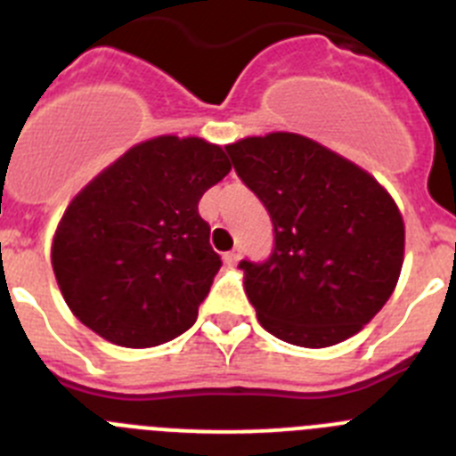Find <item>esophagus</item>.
<instances>
[{
    "label": "esophagus",
    "instance_id": "esophagus-1",
    "mask_svg": "<svg viewBox=\"0 0 456 456\" xmlns=\"http://www.w3.org/2000/svg\"><path fill=\"white\" fill-rule=\"evenodd\" d=\"M224 262L228 266H235L237 262H240V250H228V253L224 256Z\"/></svg>",
    "mask_w": 456,
    "mask_h": 456
}]
</instances>
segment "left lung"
<instances>
[{"mask_svg":"<svg viewBox=\"0 0 456 456\" xmlns=\"http://www.w3.org/2000/svg\"><path fill=\"white\" fill-rule=\"evenodd\" d=\"M273 221V253L244 260V289L266 332L328 348L364 328L398 285L404 221L369 171L298 133L225 146Z\"/></svg>","mask_w":456,"mask_h":456,"instance_id":"8db88e82","label":"left lung"}]
</instances>
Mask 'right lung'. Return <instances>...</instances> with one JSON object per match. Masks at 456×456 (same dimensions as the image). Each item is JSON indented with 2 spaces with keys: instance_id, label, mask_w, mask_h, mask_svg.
<instances>
[{
  "instance_id": "add662e5",
  "label": "right lung",
  "mask_w": 456,
  "mask_h": 456,
  "mask_svg": "<svg viewBox=\"0 0 456 456\" xmlns=\"http://www.w3.org/2000/svg\"><path fill=\"white\" fill-rule=\"evenodd\" d=\"M228 171L219 144L160 135L92 178L52 244L72 314L124 348H151L190 330L221 266L199 200Z\"/></svg>"
}]
</instances>
